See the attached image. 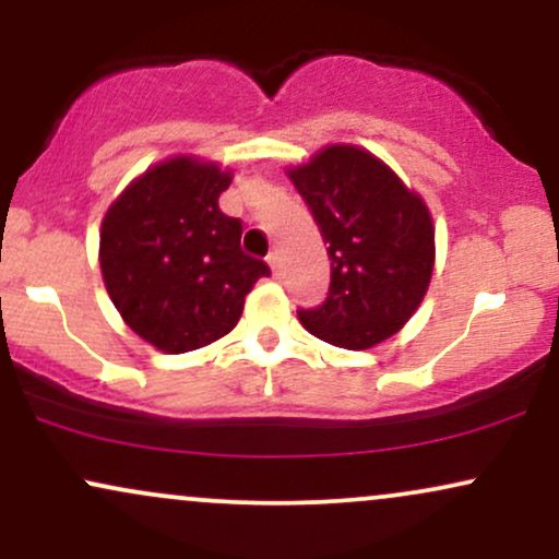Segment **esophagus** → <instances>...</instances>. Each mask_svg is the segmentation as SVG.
I'll return each mask as SVG.
<instances>
[{
  "mask_svg": "<svg viewBox=\"0 0 559 559\" xmlns=\"http://www.w3.org/2000/svg\"><path fill=\"white\" fill-rule=\"evenodd\" d=\"M267 265H271V271H273L275 275H281V267H284V262H281V254H278V252L267 254Z\"/></svg>",
  "mask_w": 559,
  "mask_h": 559,
  "instance_id": "34e87169",
  "label": "esophagus"
}]
</instances>
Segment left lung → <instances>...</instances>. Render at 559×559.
<instances>
[{
	"instance_id": "obj_1",
	"label": "left lung",
	"mask_w": 559,
	"mask_h": 559,
	"mask_svg": "<svg viewBox=\"0 0 559 559\" xmlns=\"http://www.w3.org/2000/svg\"><path fill=\"white\" fill-rule=\"evenodd\" d=\"M329 243L323 305L297 310L312 336L370 349L413 318L433 273V223L426 202L370 152L325 146L288 170Z\"/></svg>"
}]
</instances>
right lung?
Wrapping results in <instances>:
<instances>
[{
    "label": "right lung",
    "mask_w": 559,
    "mask_h": 559,
    "mask_svg": "<svg viewBox=\"0 0 559 559\" xmlns=\"http://www.w3.org/2000/svg\"><path fill=\"white\" fill-rule=\"evenodd\" d=\"M228 186V170L173 157L128 186L102 221L107 294L126 323L168 355L234 331L243 297L271 275L243 254L239 217L217 207Z\"/></svg>",
    "instance_id": "1"
}]
</instances>
